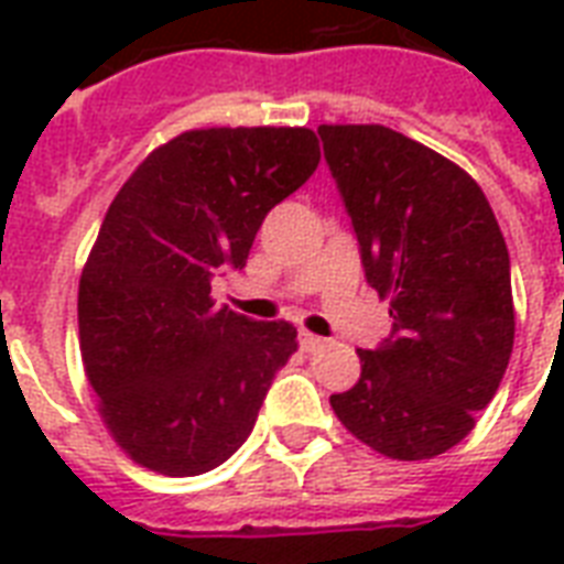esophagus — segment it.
Returning a JSON list of instances; mask_svg holds the SVG:
<instances>
[{"label": "esophagus", "instance_id": "1", "mask_svg": "<svg viewBox=\"0 0 564 564\" xmlns=\"http://www.w3.org/2000/svg\"><path fill=\"white\" fill-rule=\"evenodd\" d=\"M322 343H325L322 336L301 330V348H304V351H316V348H322Z\"/></svg>", "mask_w": 564, "mask_h": 564}]
</instances>
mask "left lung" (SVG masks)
I'll list each match as a JSON object with an SVG mask.
<instances>
[{
  "mask_svg": "<svg viewBox=\"0 0 564 564\" xmlns=\"http://www.w3.org/2000/svg\"><path fill=\"white\" fill-rule=\"evenodd\" d=\"M392 334L330 394L336 419L392 459H430L474 430L516 339L509 251L477 181L386 126H318Z\"/></svg>",
  "mask_w": 564,
  "mask_h": 564,
  "instance_id": "obj_1",
  "label": "left lung"
}]
</instances>
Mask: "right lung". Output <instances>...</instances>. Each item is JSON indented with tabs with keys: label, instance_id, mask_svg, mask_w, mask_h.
I'll return each instance as SVG.
<instances>
[{
	"label": "right lung",
	"instance_id": "add662e5",
	"mask_svg": "<svg viewBox=\"0 0 564 564\" xmlns=\"http://www.w3.org/2000/svg\"><path fill=\"white\" fill-rule=\"evenodd\" d=\"M310 128H204L145 158L105 213L78 283L87 380L117 445L166 477L221 465L254 427L290 322L216 307L265 213L318 166Z\"/></svg>",
	"mask_w": 564,
	"mask_h": 564
}]
</instances>
